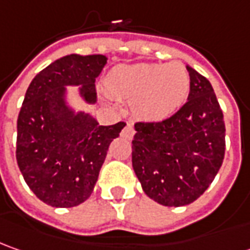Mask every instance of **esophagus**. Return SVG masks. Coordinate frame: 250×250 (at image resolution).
Wrapping results in <instances>:
<instances>
[{"instance_id":"esophagus-1","label":"esophagus","mask_w":250,"mask_h":250,"mask_svg":"<svg viewBox=\"0 0 250 250\" xmlns=\"http://www.w3.org/2000/svg\"><path fill=\"white\" fill-rule=\"evenodd\" d=\"M134 133H135V130H134L133 125H131V123H127L125 128H123V133H122V135L125 137V138H133Z\"/></svg>"}]
</instances>
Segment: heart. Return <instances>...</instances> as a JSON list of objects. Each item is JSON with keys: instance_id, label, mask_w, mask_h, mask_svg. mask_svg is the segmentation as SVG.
<instances>
[{"instance_id": "heart-1", "label": "heart", "mask_w": 250, "mask_h": 250, "mask_svg": "<svg viewBox=\"0 0 250 250\" xmlns=\"http://www.w3.org/2000/svg\"><path fill=\"white\" fill-rule=\"evenodd\" d=\"M119 98L133 99L134 113L144 120L170 117L189 92V74L183 63H137L113 69L106 80Z\"/></svg>"}]
</instances>
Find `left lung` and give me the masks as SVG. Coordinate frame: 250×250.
<instances>
[{"label":"left lung","instance_id":"1","mask_svg":"<svg viewBox=\"0 0 250 250\" xmlns=\"http://www.w3.org/2000/svg\"><path fill=\"white\" fill-rule=\"evenodd\" d=\"M188 101L162 122L134 125L133 168L144 192L163 206H185L213 183L223 165L226 125L206 77L187 66Z\"/></svg>","mask_w":250,"mask_h":250}]
</instances>
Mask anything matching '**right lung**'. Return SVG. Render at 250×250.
<instances>
[{
    "instance_id": "right-lung-1",
    "label": "right lung",
    "mask_w": 250,
    "mask_h": 250,
    "mask_svg": "<svg viewBox=\"0 0 250 250\" xmlns=\"http://www.w3.org/2000/svg\"><path fill=\"white\" fill-rule=\"evenodd\" d=\"M105 65L104 55L63 56L42 69L26 91L16 160L26 184L49 206L73 208L90 198L109 145L125 125H99L66 106L65 85H82L84 99L95 102V79Z\"/></svg>"
}]
</instances>
